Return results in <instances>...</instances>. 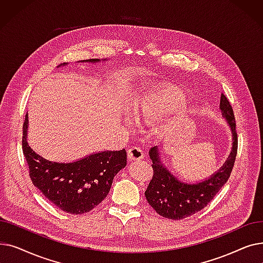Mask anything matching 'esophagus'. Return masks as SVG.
<instances>
[{
	"mask_svg": "<svg viewBox=\"0 0 263 263\" xmlns=\"http://www.w3.org/2000/svg\"><path fill=\"white\" fill-rule=\"evenodd\" d=\"M128 157L131 161H140L144 158V151L140 147H132L128 150Z\"/></svg>",
	"mask_w": 263,
	"mask_h": 263,
	"instance_id": "esophagus-1",
	"label": "esophagus"
}]
</instances>
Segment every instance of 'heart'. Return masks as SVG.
I'll use <instances>...</instances> for the list:
<instances>
[{
  "label": "heart",
  "mask_w": 263,
  "mask_h": 263,
  "mask_svg": "<svg viewBox=\"0 0 263 263\" xmlns=\"http://www.w3.org/2000/svg\"><path fill=\"white\" fill-rule=\"evenodd\" d=\"M185 106L181 93L172 88H157L137 96L132 102L133 118L139 122L158 121Z\"/></svg>",
  "instance_id": "heart-1"
}]
</instances>
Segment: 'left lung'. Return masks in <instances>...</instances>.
Returning a JSON list of instances; mask_svg holds the SVG:
<instances>
[{"label":"left lung","instance_id":"obj_1","mask_svg":"<svg viewBox=\"0 0 263 263\" xmlns=\"http://www.w3.org/2000/svg\"><path fill=\"white\" fill-rule=\"evenodd\" d=\"M219 109L230 129L232 144L223 166L210 177L196 182L179 179L163 163L158 146L149 150V157L153 160L154 176L145 192V196L149 204L161 216L178 220L195 214L202 210L227 182L237 157L238 134L232 107L223 93L220 96Z\"/></svg>","mask_w":263,"mask_h":263}]
</instances>
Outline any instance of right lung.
Segmentation results:
<instances>
[{"mask_svg":"<svg viewBox=\"0 0 263 263\" xmlns=\"http://www.w3.org/2000/svg\"><path fill=\"white\" fill-rule=\"evenodd\" d=\"M101 61L107 60L91 59L79 63ZM27 129L29 114L23 123L22 149L32 182L49 201L67 213L83 214L92 210L107 196L114 177L127 165L126 149L99 151L72 162L47 160L27 143Z\"/></svg>","mask_w":263,"mask_h":263,"instance_id":"right-lung-1","label":"right lung"}]
</instances>
